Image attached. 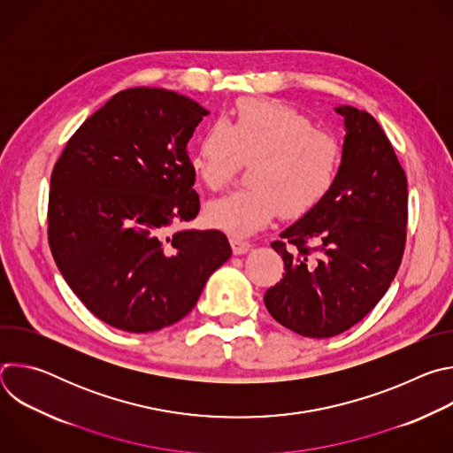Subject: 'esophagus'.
Listing matches in <instances>:
<instances>
[{
	"label": "esophagus",
	"instance_id": "1",
	"mask_svg": "<svg viewBox=\"0 0 453 453\" xmlns=\"http://www.w3.org/2000/svg\"><path fill=\"white\" fill-rule=\"evenodd\" d=\"M229 242H231V249H233L234 254H245V252L250 249V243H249V242L240 240V238H236V236H231Z\"/></svg>",
	"mask_w": 453,
	"mask_h": 453
}]
</instances>
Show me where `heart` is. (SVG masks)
<instances>
[{
    "label": "heart",
    "instance_id": "obj_1",
    "mask_svg": "<svg viewBox=\"0 0 453 453\" xmlns=\"http://www.w3.org/2000/svg\"><path fill=\"white\" fill-rule=\"evenodd\" d=\"M342 150L328 131L278 100L243 98L210 125L189 156V168L206 188L220 189L238 172L250 188L206 204L204 219L234 236L265 227L281 211L294 219L319 206L332 191Z\"/></svg>",
    "mask_w": 453,
    "mask_h": 453
}]
</instances>
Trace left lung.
Wrapping results in <instances>:
<instances>
[{
  "label": "left lung",
  "mask_w": 453,
  "mask_h": 453,
  "mask_svg": "<svg viewBox=\"0 0 453 453\" xmlns=\"http://www.w3.org/2000/svg\"><path fill=\"white\" fill-rule=\"evenodd\" d=\"M342 161L332 191L273 242L283 280L265 292L269 313L311 339L339 335L362 320L395 280L407 238V175L378 121L337 107Z\"/></svg>",
  "instance_id": "1"
}]
</instances>
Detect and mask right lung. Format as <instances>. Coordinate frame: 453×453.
<instances>
[{"mask_svg": "<svg viewBox=\"0 0 453 453\" xmlns=\"http://www.w3.org/2000/svg\"><path fill=\"white\" fill-rule=\"evenodd\" d=\"M206 114L175 91H119L53 166V260L86 308L118 330L147 334L180 320L229 260L217 229L170 234L201 210L186 145Z\"/></svg>", "mask_w": 453, "mask_h": 453, "instance_id": "right-lung-1", "label": "right lung"}]
</instances>
